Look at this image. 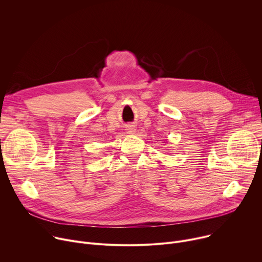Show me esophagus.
Masks as SVG:
<instances>
[{
  "instance_id": "esophagus-1",
  "label": "esophagus",
  "mask_w": 262,
  "mask_h": 262,
  "mask_svg": "<svg viewBox=\"0 0 262 262\" xmlns=\"http://www.w3.org/2000/svg\"><path fill=\"white\" fill-rule=\"evenodd\" d=\"M135 126L134 125H127L126 126V131H127V133H129V134H133L134 132H135Z\"/></svg>"
}]
</instances>
